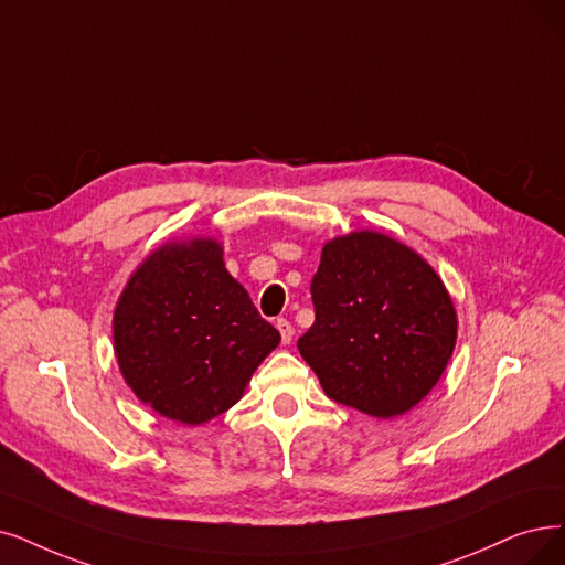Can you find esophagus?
<instances>
[{
    "instance_id": "1",
    "label": "esophagus",
    "mask_w": 565,
    "mask_h": 565,
    "mask_svg": "<svg viewBox=\"0 0 565 565\" xmlns=\"http://www.w3.org/2000/svg\"><path fill=\"white\" fill-rule=\"evenodd\" d=\"M276 327H278V331H280L282 345H289V343H291V338H295V327H291L285 318H280V320L276 322Z\"/></svg>"
}]
</instances>
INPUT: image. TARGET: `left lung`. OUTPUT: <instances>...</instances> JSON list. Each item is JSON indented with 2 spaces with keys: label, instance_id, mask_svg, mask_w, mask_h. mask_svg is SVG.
I'll return each mask as SVG.
<instances>
[{
  "label": "left lung",
  "instance_id": "obj_1",
  "mask_svg": "<svg viewBox=\"0 0 565 565\" xmlns=\"http://www.w3.org/2000/svg\"><path fill=\"white\" fill-rule=\"evenodd\" d=\"M299 352L324 394L392 419L431 392L457 345L452 297L422 255L380 232L324 243Z\"/></svg>",
  "mask_w": 565,
  "mask_h": 565
}]
</instances>
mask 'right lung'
<instances>
[{"mask_svg": "<svg viewBox=\"0 0 565 565\" xmlns=\"http://www.w3.org/2000/svg\"><path fill=\"white\" fill-rule=\"evenodd\" d=\"M222 255L215 238L162 243L113 310V350L129 390L188 426L227 413L280 343Z\"/></svg>", "mask_w": 565, "mask_h": 565, "instance_id": "obj_1", "label": "right lung"}]
</instances>
